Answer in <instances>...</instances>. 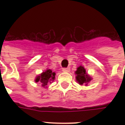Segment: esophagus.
Instances as JSON below:
<instances>
[{"instance_id": "34e87169", "label": "esophagus", "mask_w": 125, "mask_h": 125, "mask_svg": "<svg viewBox=\"0 0 125 125\" xmlns=\"http://www.w3.org/2000/svg\"><path fill=\"white\" fill-rule=\"evenodd\" d=\"M63 72L64 73H69L70 71V68L69 67H67V68H64L62 69Z\"/></svg>"}]
</instances>
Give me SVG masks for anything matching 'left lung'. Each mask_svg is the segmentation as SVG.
<instances>
[{
    "instance_id": "left-lung-1",
    "label": "left lung",
    "mask_w": 125,
    "mask_h": 125,
    "mask_svg": "<svg viewBox=\"0 0 125 125\" xmlns=\"http://www.w3.org/2000/svg\"><path fill=\"white\" fill-rule=\"evenodd\" d=\"M76 74V80L80 85H84L87 86L89 82H91L93 78L85 71V68L82 65L77 67L76 71L74 72Z\"/></svg>"
}]
</instances>
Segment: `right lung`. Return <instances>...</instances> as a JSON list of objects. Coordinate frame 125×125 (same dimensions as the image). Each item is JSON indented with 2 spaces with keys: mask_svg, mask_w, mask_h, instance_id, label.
Here are the masks:
<instances>
[{
  "mask_svg": "<svg viewBox=\"0 0 125 125\" xmlns=\"http://www.w3.org/2000/svg\"><path fill=\"white\" fill-rule=\"evenodd\" d=\"M55 75L56 73L54 72H52L51 69H47L45 71L36 76L35 82H39L44 88H47L49 87L48 85L49 83H52L55 80Z\"/></svg>",
  "mask_w": 125,
  "mask_h": 125,
  "instance_id": "add662e5",
  "label": "right lung"
}]
</instances>
